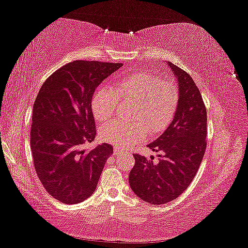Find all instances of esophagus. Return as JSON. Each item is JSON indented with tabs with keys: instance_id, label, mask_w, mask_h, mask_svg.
Returning a JSON list of instances; mask_svg holds the SVG:
<instances>
[{
	"instance_id": "34e87169",
	"label": "esophagus",
	"mask_w": 248,
	"mask_h": 248,
	"mask_svg": "<svg viewBox=\"0 0 248 248\" xmlns=\"http://www.w3.org/2000/svg\"><path fill=\"white\" fill-rule=\"evenodd\" d=\"M123 154V151H121L120 149L117 148V146H115V150H114V155H116V156H119V155Z\"/></svg>"
}]
</instances>
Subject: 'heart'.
Segmentation results:
<instances>
[{
  "instance_id": "1",
  "label": "heart",
  "mask_w": 248,
  "mask_h": 248,
  "mask_svg": "<svg viewBox=\"0 0 248 248\" xmlns=\"http://www.w3.org/2000/svg\"><path fill=\"white\" fill-rule=\"evenodd\" d=\"M117 93L123 102L136 103L132 123L116 121L105 124L99 130L104 142L118 149H127L139 143L151 134L164 131L173 120L179 104V91L173 81L161 79L156 75L138 72L117 83ZM118 96L110 87L96 92L92 98V111L99 124H105L114 116Z\"/></svg>"
}]
</instances>
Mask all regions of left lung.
Wrapping results in <instances>:
<instances>
[{"instance_id":"left-lung-1","label":"left lung","mask_w":248,"mask_h":248,"mask_svg":"<svg viewBox=\"0 0 248 248\" xmlns=\"http://www.w3.org/2000/svg\"><path fill=\"white\" fill-rule=\"evenodd\" d=\"M177 81L179 104L169 127L148 144L157 154L146 158L134 154L129 184L140 199L164 204L187 189L198 171L207 148V110L200 91L190 75L167 62Z\"/></svg>"}]
</instances>
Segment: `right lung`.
Returning <instances> with one entry per match:
<instances>
[{
    "label": "right lung",
    "mask_w": 248,
    "mask_h": 248,
    "mask_svg": "<svg viewBox=\"0 0 248 248\" xmlns=\"http://www.w3.org/2000/svg\"><path fill=\"white\" fill-rule=\"evenodd\" d=\"M123 63L73 61L46 79L32 107L31 148L36 173L45 189L66 204L93 195L112 146L86 151L96 125L92 98L105 78Z\"/></svg>",
    "instance_id": "1"
}]
</instances>
